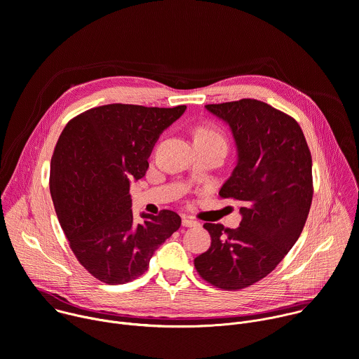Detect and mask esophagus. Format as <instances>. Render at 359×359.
Here are the masks:
<instances>
[{
  "instance_id": "obj_1",
  "label": "esophagus",
  "mask_w": 359,
  "mask_h": 359,
  "mask_svg": "<svg viewBox=\"0 0 359 359\" xmlns=\"http://www.w3.org/2000/svg\"><path fill=\"white\" fill-rule=\"evenodd\" d=\"M182 225H183V226H198L200 222L196 221V219H193V218H190V217H184V218L182 219Z\"/></svg>"
}]
</instances>
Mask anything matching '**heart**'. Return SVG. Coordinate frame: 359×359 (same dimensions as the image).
Instances as JSON below:
<instances>
[{
	"instance_id": "heart-1",
	"label": "heart",
	"mask_w": 359,
	"mask_h": 359,
	"mask_svg": "<svg viewBox=\"0 0 359 359\" xmlns=\"http://www.w3.org/2000/svg\"><path fill=\"white\" fill-rule=\"evenodd\" d=\"M194 140L196 141H205V142H219V144L226 145L224 134L218 128H215L214 126H207V124L200 126L196 130Z\"/></svg>"
}]
</instances>
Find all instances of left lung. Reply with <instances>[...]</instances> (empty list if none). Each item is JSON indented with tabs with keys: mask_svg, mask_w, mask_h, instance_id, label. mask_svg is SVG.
<instances>
[{
	"mask_svg": "<svg viewBox=\"0 0 359 359\" xmlns=\"http://www.w3.org/2000/svg\"><path fill=\"white\" fill-rule=\"evenodd\" d=\"M205 108L232 133L236 165L219 196L238 200L243 219L238 228L205 222L211 245L194 266L212 286L238 290L269 275L299 240L313 198L311 154L296 119L266 102Z\"/></svg>",
	"mask_w": 359,
	"mask_h": 359,
	"instance_id": "left-lung-1",
	"label": "left lung"
}]
</instances>
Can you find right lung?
I'll use <instances>...</instances> for the list:
<instances>
[{
    "label": "right lung",
    "mask_w": 359,
    "mask_h": 359,
    "mask_svg": "<svg viewBox=\"0 0 359 359\" xmlns=\"http://www.w3.org/2000/svg\"><path fill=\"white\" fill-rule=\"evenodd\" d=\"M186 111L108 104L65 127L50 161V194L77 261L98 280L123 285L142 275L179 229L172 210L134 221L130 186L142 179L161 134Z\"/></svg>",
    "instance_id": "obj_1"
}]
</instances>
